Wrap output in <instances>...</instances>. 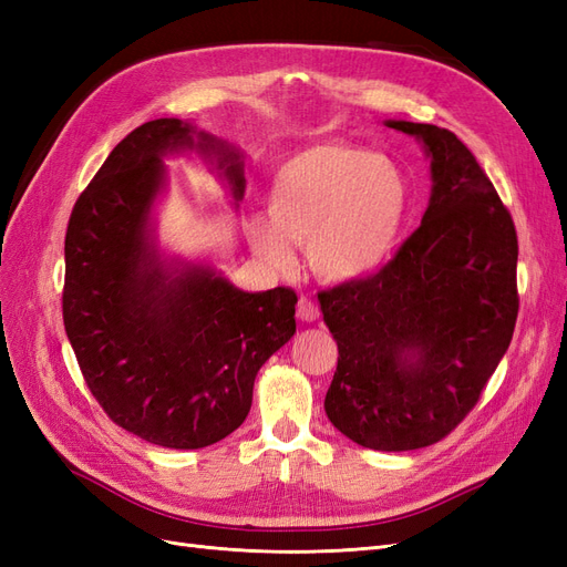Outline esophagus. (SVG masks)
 Wrapping results in <instances>:
<instances>
[{"label":"esophagus","instance_id":"1","mask_svg":"<svg viewBox=\"0 0 567 567\" xmlns=\"http://www.w3.org/2000/svg\"><path fill=\"white\" fill-rule=\"evenodd\" d=\"M298 319L312 323L319 319V307L310 298H300L298 302Z\"/></svg>","mask_w":567,"mask_h":567}]
</instances>
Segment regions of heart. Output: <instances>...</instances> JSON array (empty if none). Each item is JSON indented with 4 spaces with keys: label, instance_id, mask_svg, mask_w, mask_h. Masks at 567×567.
Wrapping results in <instances>:
<instances>
[{
    "label": "heart",
    "instance_id": "1",
    "mask_svg": "<svg viewBox=\"0 0 567 567\" xmlns=\"http://www.w3.org/2000/svg\"><path fill=\"white\" fill-rule=\"evenodd\" d=\"M265 205L269 221H246L250 250L265 265L290 269V246H302L319 281L350 286L392 260L411 194L402 169L381 153L321 142L274 167Z\"/></svg>",
    "mask_w": 567,
    "mask_h": 567
}]
</instances>
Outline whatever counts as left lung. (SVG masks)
Returning <instances> with one entry per match:
<instances>
[{
	"label": "left lung",
	"mask_w": 567,
	"mask_h": 567,
	"mask_svg": "<svg viewBox=\"0 0 567 567\" xmlns=\"http://www.w3.org/2000/svg\"><path fill=\"white\" fill-rule=\"evenodd\" d=\"M431 161L421 227L364 281L319 293L338 342L323 409L352 442L409 452L450 435L506 354L518 317V238L456 134L385 120Z\"/></svg>",
	"instance_id": "obj_1"
}]
</instances>
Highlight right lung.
Masks as SVG:
<instances>
[{
  "label": "right lung",
  "mask_w": 567,
  "mask_h": 567,
  "mask_svg": "<svg viewBox=\"0 0 567 567\" xmlns=\"http://www.w3.org/2000/svg\"><path fill=\"white\" fill-rule=\"evenodd\" d=\"M192 151L238 208L244 151L192 120L158 117L111 151L65 231L63 323L84 381L120 427L167 450L231 435L257 371L296 333V290L250 293L215 262L161 246L165 158Z\"/></svg>",
  "instance_id": "right-lung-1"
}]
</instances>
